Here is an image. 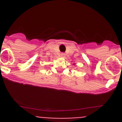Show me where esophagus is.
Here are the masks:
<instances>
[{
  "label": "esophagus",
  "mask_w": 122,
  "mask_h": 122,
  "mask_svg": "<svg viewBox=\"0 0 122 122\" xmlns=\"http://www.w3.org/2000/svg\"><path fill=\"white\" fill-rule=\"evenodd\" d=\"M61 56H62V57H65V56H66V55H65V54L64 53H62L61 54Z\"/></svg>",
  "instance_id": "1"
}]
</instances>
